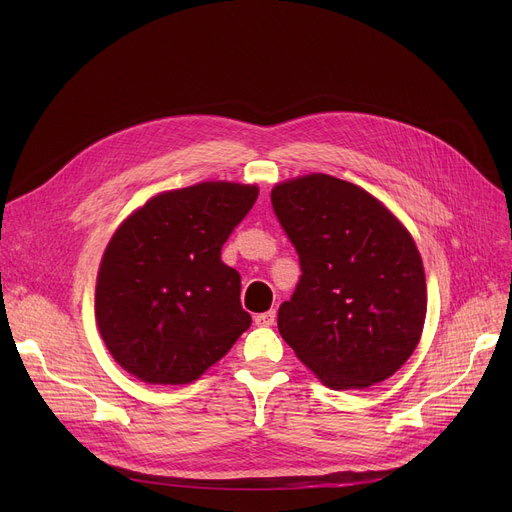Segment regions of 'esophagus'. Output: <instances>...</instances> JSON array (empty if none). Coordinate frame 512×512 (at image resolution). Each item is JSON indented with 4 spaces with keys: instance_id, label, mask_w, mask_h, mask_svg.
<instances>
[{
    "instance_id": "obj_1",
    "label": "esophagus",
    "mask_w": 512,
    "mask_h": 512,
    "mask_svg": "<svg viewBox=\"0 0 512 512\" xmlns=\"http://www.w3.org/2000/svg\"><path fill=\"white\" fill-rule=\"evenodd\" d=\"M274 321H276V311H265V313L255 315V324H257V326H261V328H270V326H274Z\"/></svg>"
}]
</instances>
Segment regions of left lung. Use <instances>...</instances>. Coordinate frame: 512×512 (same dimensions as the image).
I'll return each mask as SVG.
<instances>
[{
    "instance_id": "8db88e82",
    "label": "left lung",
    "mask_w": 512,
    "mask_h": 512,
    "mask_svg": "<svg viewBox=\"0 0 512 512\" xmlns=\"http://www.w3.org/2000/svg\"><path fill=\"white\" fill-rule=\"evenodd\" d=\"M272 205L303 270L280 305V336L332 390L388 380L413 355L427 313L411 232L365 188L330 174L278 182Z\"/></svg>"
}]
</instances>
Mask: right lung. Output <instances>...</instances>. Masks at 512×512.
<instances>
[{"label": "right lung", "instance_id": "right-lung-1", "mask_svg": "<svg viewBox=\"0 0 512 512\" xmlns=\"http://www.w3.org/2000/svg\"><path fill=\"white\" fill-rule=\"evenodd\" d=\"M257 195V184L207 180L153 195L116 228L95 319L124 371L151 386L191 384L249 330L240 274L220 255Z\"/></svg>", "mask_w": 512, "mask_h": 512}]
</instances>
